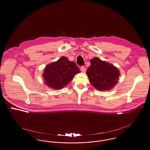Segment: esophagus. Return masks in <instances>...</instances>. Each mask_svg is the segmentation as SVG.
<instances>
[{
    "instance_id": "obj_1",
    "label": "esophagus",
    "mask_w": 150,
    "mask_h": 150,
    "mask_svg": "<svg viewBox=\"0 0 150 150\" xmlns=\"http://www.w3.org/2000/svg\"><path fill=\"white\" fill-rule=\"evenodd\" d=\"M80 70L81 71L83 72H86V67H84V66H81V68H80Z\"/></svg>"
}]
</instances>
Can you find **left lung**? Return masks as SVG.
Instances as JSON below:
<instances>
[{"instance_id":"obj_1","label":"left lung","mask_w":150,"mask_h":150,"mask_svg":"<svg viewBox=\"0 0 150 150\" xmlns=\"http://www.w3.org/2000/svg\"><path fill=\"white\" fill-rule=\"evenodd\" d=\"M86 73L92 85L99 91H108L113 88L120 76L116 67L97 57L91 61Z\"/></svg>"}]
</instances>
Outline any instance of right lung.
<instances>
[{
	"mask_svg": "<svg viewBox=\"0 0 150 150\" xmlns=\"http://www.w3.org/2000/svg\"><path fill=\"white\" fill-rule=\"evenodd\" d=\"M79 70L74 62L69 61L66 57H62L56 62L47 66L43 76L47 86L60 89L68 84Z\"/></svg>",
	"mask_w": 150,
	"mask_h": 150,
	"instance_id": "1",
	"label": "right lung"
}]
</instances>
